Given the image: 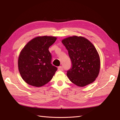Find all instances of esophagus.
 Returning <instances> with one entry per match:
<instances>
[{
  "label": "esophagus",
  "mask_w": 120,
  "mask_h": 120,
  "mask_svg": "<svg viewBox=\"0 0 120 120\" xmlns=\"http://www.w3.org/2000/svg\"><path fill=\"white\" fill-rule=\"evenodd\" d=\"M58 71H63V67H62V66H60V67H59L58 68Z\"/></svg>",
  "instance_id": "obj_1"
}]
</instances>
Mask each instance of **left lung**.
I'll return each mask as SVG.
<instances>
[{
	"label": "left lung",
	"instance_id": "8db88e82",
	"mask_svg": "<svg viewBox=\"0 0 120 120\" xmlns=\"http://www.w3.org/2000/svg\"><path fill=\"white\" fill-rule=\"evenodd\" d=\"M62 43L72 61V67L67 71L70 81L79 86L92 83L100 70V59L94 46L82 37H68Z\"/></svg>",
	"mask_w": 120,
	"mask_h": 120
}]
</instances>
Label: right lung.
Here are the masks:
<instances>
[{
  "instance_id": "add662e5",
  "label": "right lung",
  "mask_w": 120,
  "mask_h": 120,
  "mask_svg": "<svg viewBox=\"0 0 120 120\" xmlns=\"http://www.w3.org/2000/svg\"><path fill=\"white\" fill-rule=\"evenodd\" d=\"M57 40L51 36L38 37L25 46L20 52L18 67L20 74L29 85L40 87L52 79L57 68L51 63L49 47Z\"/></svg>"
}]
</instances>
